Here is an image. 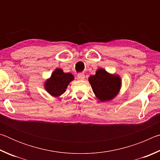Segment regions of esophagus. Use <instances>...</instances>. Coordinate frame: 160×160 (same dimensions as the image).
Returning <instances> with one entry per match:
<instances>
[{
	"mask_svg": "<svg viewBox=\"0 0 160 160\" xmlns=\"http://www.w3.org/2000/svg\"><path fill=\"white\" fill-rule=\"evenodd\" d=\"M78 80H85V75H84L83 73H79L78 74Z\"/></svg>",
	"mask_w": 160,
	"mask_h": 160,
	"instance_id": "34e87169",
	"label": "esophagus"
}]
</instances>
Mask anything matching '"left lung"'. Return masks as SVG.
I'll list each match as a JSON object with an SVG mask.
<instances>
[{
    "label": "left lung",
    "instance_id": "obj_1",
    "mask_svg": "<svg viewBox=\"0 0 160 160\" xmlns=\"http://www.w3.org/2000/svg\"><path fill=\"white\" fill-rule=\"evenodd\" d=\"M88 80L96 97L102 102L110 101L117 96L121 87L118 75L111 74L103 68L97 70L95 75H90Z\"/></svg>",
    "mask_w": 160,
    "mask_h": 160
}]
</instances>
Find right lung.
I'll list each match as a JSON object with an SVG mask.
<instances>
[{"instance_id":"1","label":"right lung","mask_w":160,"mask_h":160,"mask_svg":"<svg viewBox=\"0 0 160 160\" xmlns=\"http://www.w3.org/2000/svg\"><path fill=\"white\" fill-rule=\"evenodd\" d=\"M73 80L74 76L71 73H66L62 69L56 68L45 81L44 88L50 95L59 97L66 92L68 85Z\"/></svg>"}]
</instances>
